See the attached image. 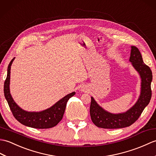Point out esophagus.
<instances>
[{
	"mask_svg": "<svg viewBox=\"0 0 156 156\" xmlns=\"http://www.w3.org/2000/svg\"><path fill=\"white\" fill-rule=\"evenodd\" d=\"M86 89H86L85 87H83L81 88V91L85 92V91H87V90H86Z\"/></svg>",
	"mask_w": 156,
	"mask_h": 156,
	"instance_id": "obj_1",
	"label": "esophagus"
}]
</instances>
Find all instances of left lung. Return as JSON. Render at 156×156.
Segmentation results:
<instances>
[{
	"label": "left lung",
	"mask_w": 156,
	"mask_h": 156,
	"mask_svg": "<svg viewBox=\"0 0 156 156\" xmlns=\"http://www.w3.org/2000/svg\"><path fill=\"white\" fill-rule=\"evenodd\" d=\"M129 61L139 73L141 78L140 95L136 103L126 111L119 113H112L100 106L91 97L90 115L96 126L104 129H118L130 126L137 119L150 101L151 98V83L152 72L144 63L140 51L136 47H131Z\"/></svg>",
	"instance_id": "obj_1"
}]
</instances>
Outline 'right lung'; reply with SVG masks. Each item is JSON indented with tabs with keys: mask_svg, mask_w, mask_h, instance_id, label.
<instances>
[{
	"mask_svg": "<svg viewBox=\"0 0 156 156\" xmlns=\"http://www.w3.org/2000/svg\"><path fill=\"white\" fill-rule=\"evenodd\" d=\"M15 58H13L9 65L7 76L4 84L5 97L14 117L23 125L36 129H48L57 126L63 118L67 101L75 94V92L69 93L49 108L41 112H27L23 109L14 101L10 92V67Z\"/></svg>",
	"mask_w": 156,
	"mask_h": 156,
	"instance_id": "obj_1",
	"label": "right lung"
}]
</instances>
